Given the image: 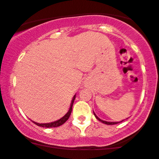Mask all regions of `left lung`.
<instances>
[{
	"instance_id": "1",
	"label": "left lung",
	"mask_w": 159,
	"mask_h": 159,
	"mask_svg": "<svg viewBox=\"0 0 159 159\" xmlns=\"http://www.w3.org/2000/svg\"><path fill=\"white\" fill-rule=\"evenodd\" d=\"M94 115H95V116L96 117V119L98 120H99L100 122L103 123V124H107V125H113V124H119V123H120V122H107V121H104V120H100L99 118H98V116H97L95 114V112H94ZM122 122V121H121Z\"/></svg>"
}]
</instances>
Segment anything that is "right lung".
<instances>
[{
  "instance_id": "add662e5",
  "label": "right lung",
  "mask_w": 159,
  "mask_h": 159,
  "mask_svg": "<svg viewBox=\"0 0 159 159\" xmlns=\"http://www.w3.org/2000/svg\"><path fill=\"white\" fill-rule=\"evenodd\" d=\"M75 95L74 96L73 99H72L71 104H70V109H69L68 112H67V114H66L65 116H64L62 118L58 120L54 121V122H52V123H49V124H38V123L33 122V121H32V122H33L35 124H36L37 126H39V127H48V128H50V127H60V126H61L62 124H64V123L68 120L69 117H70V113H71V111H72V106H73V103L74 102H75Z\"/></svg>"
}]
</instances>
